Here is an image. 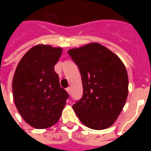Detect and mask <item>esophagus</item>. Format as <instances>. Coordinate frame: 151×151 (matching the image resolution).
Here are the masks:
<instances>
[{
  "instance_id": "1",
  "label": "esophagus",
  "mask_w": 151,
  "mask_h": 151,
  "mask_svg": "<svg viewBox=\"0 0 151 151\" xmlns=\"http://www.w3.org/2000/svg\"><path fill=\"white\" fill-rule=\"evenodd\" d=\"M66 91H67V92L70 95V93H71V88H70V87H68V88L66 89Z\"/></svg>"
}]
</instances>
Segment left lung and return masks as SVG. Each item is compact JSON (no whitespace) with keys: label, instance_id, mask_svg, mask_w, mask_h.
<instances>
[{"label":"left lung","instance_id":"obj_1","mask_svg":"<svg viewBox=\"0 0 151 151\" xmlns=\"http://www.w3.org/2000/svg\"><path fill=\"white\" fill-rule=\"evenodd\" d=\"M68 53L78 66L82 98L73 108L84 125L96 130L111 126L129 93V78L121 60L100 43H91Z\"/></svg>","mask_w":151,"mask_h":151}]
</instances>
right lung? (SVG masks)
Listing matches in <instances>:
<instances>
[{
  "instance_id": "1",
  "label": "right lung",
  "mask_w": 151,
  "mask_h": 151,
  "mask_svg": "<svg viewBox=\"0 0 151 151\" xmlns=\"http://www.w3.org/2000/svg\"><path fill=\"white\" fill-rule=\"evenodd\" d=\"M61 53V47L38 44L22 56L15 70L12 82L14 104L23 120L35 129L55 124L69 97L54 70Z\"/></svg>"
}]
</instances>
